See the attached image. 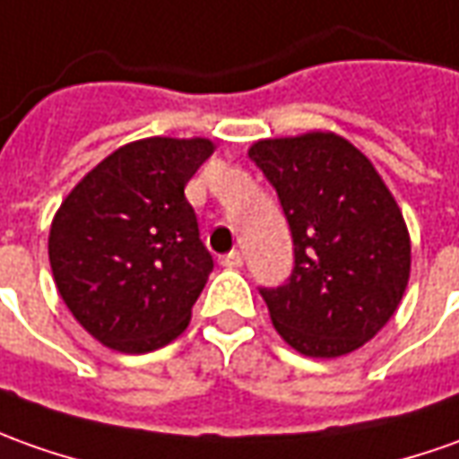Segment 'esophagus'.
<instances>
[{
  "mask_svg": "<svg viewBox=\"0 0 459 459\" xmlns=\"http://www.w3.org/2000/svg\"><path fill=\"white\" fill-rule=\"evenodd\" d=\"M221 266H226V269H238V266H243V254L241 251H230V254L221 255Z\"/></svg>",
  "mask_w": 459,
  "mask_h": 459,
  "instance_id": "34e87169",
  "label": "esophagus"
}]
</instances>
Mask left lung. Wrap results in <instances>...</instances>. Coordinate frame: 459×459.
I'll use <instances>...</instances> for the list:
<instances>
[{
	"mask_svg": "<svg viewBox=\"0 0 459 459\" xmlns=\"http://www.w3.org/2000/svg\"><path fill=\"white\" fill-rule=\"evenodd\" d=\"M279 193L294 238V271L258 289L276 332L296 351L332 359L369 342L410 281V233L369 158L334 133L251 145Z\"/></svg>",
	"mask_w": 459,
	"mask_h": 459,
	"instance_id": "8db88e82",
	"label": "left lung"
}]
</instances>
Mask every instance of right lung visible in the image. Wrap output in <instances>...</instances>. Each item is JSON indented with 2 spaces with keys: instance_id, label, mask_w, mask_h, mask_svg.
Returning a JSON list of instances; mask_svg holds the SVG:
<instances>
[{
  "instance_id": "1",
  "label": "right lung",
  "mask_w": 459,
  "mask_h": 459,
  "mask_svg": "<svg viewBox=\"0 0 459 459\" xmlns=\"http://www.w3.org/2000/svg\"><path fill=\"white\" fill-rule=\"evenodd\" d=\"M205 138L127 143L87 173L49 229V266L73 316L100 344L145 354L188 326L213 258L186 186Z\"/></svg>"
}]
</instances>
